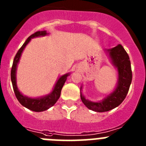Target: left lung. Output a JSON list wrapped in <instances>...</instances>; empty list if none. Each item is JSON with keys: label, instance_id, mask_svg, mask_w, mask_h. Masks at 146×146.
Wrapping results in <instances>:
<instances>
[{"label": "left lung", "instance_id": "left-lung-1", "mask_svg": "<svg viewBox=\"0 0 146 146\" xmlns=\"http://www.w3.org/2000/svg\"><path fill=\"white\" fill-rule=\"evenodd\" d=\"M108 51L113 65L118 69V82L116 88L104 100L99 102L88 101L80 94L81 100L83 104L88 109L99 113L109 111L120 105L128 94L132 80L131 62L123 46L118 44Z\"/></svg>", "mask_w": 146, "mask_h": 146}]
</instances>
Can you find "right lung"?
<instances>
[{
    "mask_svg": "<svg viewBox=\"0 0 146 146\" xmlns=\"http://www.w3.org/2000/svg\"><path fill=\"white\" fill-rule=\"evenodd\" d=\"M47 34V33L46 32V31H37L36 33H33L32 35H31L27 38L25 43L23 44V46L20 47V50H18V52H17L15 58H14V61H13L12 67H11V82H12L13 89H14V91H15V96H16L17 99L19 102L23 106L25 107L28 109L31 110L34 112L44 111L46 110L49 109L50 108L53 106L54 104L56 103V102L58 101V99H59V97H60L62 88H63L66 80V77L69 75V74H66L61 76L58 79V80L57 81V82H56V84H55V87H54L52 92L50 94H49V95H47V96H44V97L42 98H37V99L28 98L27 96H23V94L18 90L16 84V69L17 65L18 62H19V60H20L22 52H23L24 48L25 47V46L28 44V42L31 41V39L32 38L41 36H45V35Z\"/></svg>",
    "mask_w": 146,
    "mask_h": 146,
    "instance_id": "obj_1",
    "label": "right lung"
}]
</instances>
